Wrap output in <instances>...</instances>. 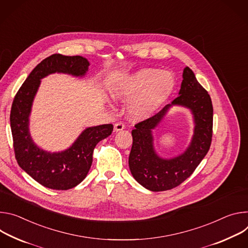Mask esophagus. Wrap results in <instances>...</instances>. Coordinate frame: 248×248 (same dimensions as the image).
<instances>
[{"mask_svg": "<svg viewBox=\"0 0 248 248\" xmlns=\"http://www.w3.org/2000/svg\"><path fill=\"white\" fill-rule=\"evenodd\" d=\"M124 129H125V126H124V124L121 123V122H118V123H116V124L114 125V132H120V131H122V130H124Z\"/></svg>", "mask_w": 248, "mask_h": 248, "instance_id": "34e87169", "label": "esophagus"}]
</instances>
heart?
<instances>
[{
  "instance_id": "obj_1",
  "label": "heart",
  "mask_w": 248,
  "mask_h": 248,
  "mask_svg": "<svg viewBox=\"0 0 248 248\" xmlns=\"http://www.w3.org/2000/svg\"><path fill=\"white\" fill-rule=\"evenodd\" d=\"M175 77L171 72L155 68H143L118 79L110 87V94L127 104L131 119L151 117L166 103L175 89Z\"/></svg>"
}]
</instances>
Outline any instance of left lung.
I'll use <instances>...</instances> for the list:
<instances>
[{
    "mask_svg": "<svg viewBox=\"0 0 248 248\" xmlns=\"http://www.w3.org/2000/svg\"><path fill=\"white\" fill-rule=\"evenodd\" d=\"M178 96L153 117L135 125L129 168L133 177L150 191L172 189L187 179L207 155L213 134V105L207 91L199 84L195 74L185 67ZM173 106L189 109L195 122L194 136L180 155L164 159L154 148L152 131Z\"/></svg>",
    "mask_w": 248,
    "mask_h": 248,
    "instance_id": "1",
    "label": "left lung"
}]
</instances>
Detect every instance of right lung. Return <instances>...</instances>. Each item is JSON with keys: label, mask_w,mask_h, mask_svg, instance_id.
<instances>
[{"label": "right lung", "mask_w": 248, "mask_h": 248, "mask_svg": "<svg viewBox=\"0 0 248 248\" xmlns=\"http://www.w3.org/2000/svg\"><path fill=\"white\" fill-rule=\"evenodd\" d=\"M90 62L81 56L53 54L41 61L26 78L15 96L11 110V129L18 166L44 187L68 190L84 180L93 163V153L98 142L113 131L112 124L88 127L68 149L48 152L38 147L30 131V117L41 79L58 73L82 78Z\"/></svg>", "instance_id": "right-lung-1"}]
</instances>
